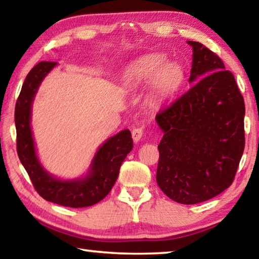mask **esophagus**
<instances>
[{
  "label": "esophagus",
  "mask_w": 259,
  "mask_h": 259,
  "mask_svg": "<svg viewBox=\"0 0 259 259\" xmlns=\"http://www.w3.org/2000/svg\"><path fill=\"white\" fill-rule=\"evenodd\" d=\"M143 136H144V129L140 128V126H138V128H135L133 130V139L135 143L139 142V140L143 138Z\"/></svg>",
  "instance_id": "obj_1"
}]
</instances>
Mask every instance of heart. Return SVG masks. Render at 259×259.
<instances>
[{
  "mask_svg": "<svg viewBox=\"0 0 259 259\" xmlns=\"http://www.w3.org/2000/svg\"><path fill=\"white\" fill-rule=\"evenodd\" d=\"M153 80V90L156 96L166 97L177 90L183 80V69L175 63H166L163 55L151 54L134 61L125 69L124 85L135 90Z\"/></svg>",
  "mask_w": 259,
  "mask_h": 259,
  "instance_id": "1",
  "label": "heart"
}]
</instances>
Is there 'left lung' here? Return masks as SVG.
<instances>
[{"mask_svg":"<svg viewBox=\"0 0 259 259\" xmlns=\"http://www.w3.org/2000/svg\"><path fill=\"white\" fill-rule=\"evenodd\" d=\"M193 48L192 87L156 114L163 131L156 182L183 204L212 199L233 183L244 150V100L224 63L202 43Z\"/></svg>","mask_w":259,"mask_h":259,"instance_id":"1","label":"left lung"}]
</instances>
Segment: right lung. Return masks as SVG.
I'll return each instance as SVG.
<instances>
[{"label":"right lung","instance_id":"right-lung-1","mask_svg":"<svg viewBox=\"0 0 259 259\" xmlns=\"http://www.w3.org/2000/svg\"><path fill=\"white\" fill-rule=\"evenodd\" d=\"M56 65L54 61H41L30 69L25 78L15 108L17 153L34 188L43 199L64 207H90L111 192L119 176L122 162L133 150L134 142L128 129L108 138L96 153L84 178L60 181L46 171L35 151L30 114L38 87Z\"/></svg>","mask_w":259,"mask_h":259}]
</instances>
